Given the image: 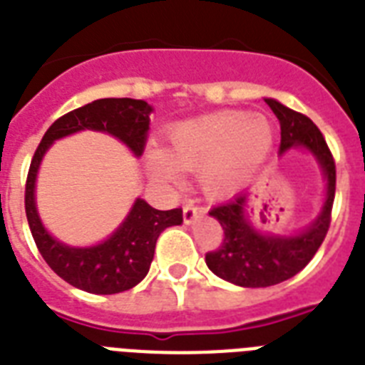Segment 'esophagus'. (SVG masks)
<instances>
[{
  "label": "esophagus",
  "mask_w": 365,
  "mask_h": 365,
  "mask_svg": "<svg viewBox=\"0 0 365 365\" xmlns=\"http://www.w3.org/2000/svg\"><path fill=\"white\" fill-rule=\"evenodd\" d=\"M204 213V208L202 206H198L195 200H189L185 206H183V223L185 225H191L195 223L200 215Z\"/></svg>",
  "instance_id": "esophagus-1"
}]
</instances>
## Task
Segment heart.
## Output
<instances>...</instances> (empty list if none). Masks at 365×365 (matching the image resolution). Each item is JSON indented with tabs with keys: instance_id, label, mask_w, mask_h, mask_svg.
Masks as SVG:
<instances>
[{
	"instance_id": "obj_1",
	"label": "heart",
	"mask_w": 365,
	"mask_h": 365,
	"mask_svg": "<svg viewBox=\"0 0 365 365\" xmlns=\"http://www.w3.org/2000/svg\"><path fill=\"white\" fill-rule=\"evenodd\" d=\"M274 123L264 114L227 110L185 120L167 133L161 150H148V167L161 182L176 183L178 168L197 173L212 197L238 187L274 146Z\"/></svg>"
}]
</instances>
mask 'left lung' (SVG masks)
<instances>
[{"label":"left lung","mask_w":365,"mask_h":365,"mask_svg":"<svg viewBox=\"0 0 365 365\" xmlns=\"http://www.w3.org/2000/svg\"><path fill=\"white\" fill-rule=\"evenodd\" d=\"M266 103L279 120V153L290 148L309 152L324 174L327 192L319 215L306 229L289 236L262 232L255 227L247 213V192H240L210 210V215L223 227L225 238L217 251L206 255V264L221 279L251 289L277 285L306 268L327 238L336 195V163L319 127L279 101L266 99Z\"/></svg>","instance_id":"8db88e82"}]
</instances>
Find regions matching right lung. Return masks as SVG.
<instances>
[{
	"label": "right lung",
	"instance_id": "1",
	"mask_svg": "<svg viewBox=\"0 0 365 365\" xmlns=\"http://www.w3.org/2000/svg\"><path fill=\"white\" fill-rule=\"evenodd\" d=\"M152 106L140 99H97L67 112L44 133L26 182V215L29 230L46 264L69 285L91 294H118L138 285L150 272L159 234L168 227L182 225V208L155 210L136 198L123 223L101 244L71 247L50 236L38 217L35 204V182L44 153L56 140L78 131H101L115 136L135 157L146 146Z\"/></svg>",
	"mask_w": 365,
	"mask_h": 365
}]
</instances>
